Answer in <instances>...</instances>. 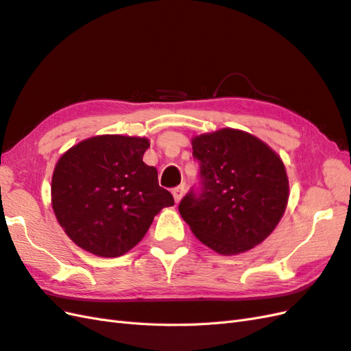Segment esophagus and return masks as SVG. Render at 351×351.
Segmentation results:
<instances>
[{"label": "esophagus", "instance_id": "esophagus-1", "mask_svg": "<svg viewBox=\"0 0 351 351\" xmlns=\"http://www.w3.org/2000/svg\"><path fill=\"white\" fill-rule=\"evenodd\" d=\"M184 193H185V186H184V185H179V186L173 188L172 194H173V199H175L176 203L181 202V199L184 197Z\"/></svg>", "mask_w": 351, "mask_h": 351}]
</instances>
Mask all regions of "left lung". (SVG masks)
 Listing matches in <instances>:
<instances>
[{"label": "left lung", "mask_w": 351, "mask_h": 351, "mask_svg": "<svg viewBox=\"0 0 351 351\" xmlns=\"http://www.w3.org/2000/svg\"><path fill=\"white\" fill-rule=\"evenodd\" d=\"M202 191L188 193L179 213L203 245L221 255L247 252L280 222L289 200L283 161L264 141L239 129L191 139Z\"/></svg>", "instance_id": "8db88e82"}]
</instances>
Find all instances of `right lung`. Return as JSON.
<instances>
[{
	"mask_svg": "<svg viewBox=\"0 0 351 351\" xmlns=\"http://www.w3.org/2000/svg\"><path fill=\"white\" fill-rule=\"evenodd\" d=\"M149 139L97 134L60 156L51 176V208L66 236L86 252L121 256L173 206L157 169L142 161Z\"/></svg>",
	"mask_w": 351,
	"mask_h": 351,
	"instance_id": "right-lung-1",
	"label": "right lung"
}]
</instances>
